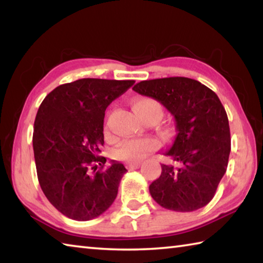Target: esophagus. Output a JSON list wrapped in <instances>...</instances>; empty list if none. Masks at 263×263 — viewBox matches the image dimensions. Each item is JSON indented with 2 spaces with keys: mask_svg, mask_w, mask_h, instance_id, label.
Instances as JSON below:
<instances>
[{
  "mask_svg": "<svg viewBox=\"0 0 263 263\" xmlns=\"http://www.w3.org/2000/svg\"><path fill=\"white\" fill-rule=\"evenodd\" d=\"M139 167H140V162H131V163L127 164L128 169H137Z\"/></svg>",
  "mask_w": 263,
  "mask_h": 263,
  "instance_id": "1",
  "label": "esophagus"
}]
</instances>
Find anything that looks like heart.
I'll use <instances>...</instances> for the list:
<instances>
[{"instance_id":"1","label":"heart","mask_w":263,"mask_h":263,"mask_svg":"<svg viewBox=\"0 0 263 263\" xmlns=\"http://www.w3.org/2000/svg\"><path fill=\"white\" fill-rule=\"evenodd\" d=\"M133 109L136 114L144 121L157 119L162 117L163 110L161 104L157 100L151 97H141L133 102ZM160 147L158 139L152 137L147 138H133L124 141L119 147L115 151V157L127 162H138L147 157L149 153L154 152Z\"/></svg>"}]
</instances>
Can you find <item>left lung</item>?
Instances as JSON below:
<instances>
[{
    "label": "left lung",
    "mask_w": 263,
    "mask_h": 263,
    "mask_svg": "<svg viewBox=\"0 0 263 263\" xmlns=\"http://www.w3.org/2000/svg\"><path fill=\"white\" fill-rule=\"evenodd\" d=\"M138 94L160 102L175 119L176 137L163 155L161 175L149 185L159 205L177 212L198 210L211 201L231 152L226 111L216 92L189 78L140 81Z\"/></svg>",
    "instance_id": "left-lung-1"
}]
</instances>
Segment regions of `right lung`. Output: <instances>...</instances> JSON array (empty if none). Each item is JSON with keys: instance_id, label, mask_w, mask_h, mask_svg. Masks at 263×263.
Listing matches in <instances>:
<instances>
[{"instance_id": "add662e5", "label": "right lung", "mask_w": 263, "mask_h": 263, "mask_svg": "<svg viewBox=\"0 0 263 263\" xmlns=\"http://www.w3.org/2000/svg\"><path fill=\"white\" fill-rule=\"evenodd\" d=\"M133 80L80 79L57 87L39 106L33 153L44 195L70 219L86 221L108 210L117 197L124 164L105 167L101 157L108 105Z\"/></svg>"}]
</instances>
